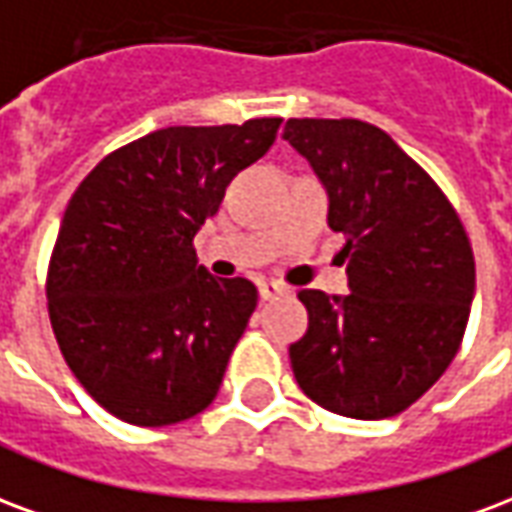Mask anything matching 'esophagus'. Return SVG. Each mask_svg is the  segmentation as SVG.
<instances>
[{
	"mask_svg": "<svg viewBox=\"0 0 512 512\" xmlns=\"http://www.w3.org/2000/svg\"><path fill=\"white\" fill-rule=\"evenodd\" d=\"M257 290H260V299L263 301L279 299V296H285V293H288V288H285L282 282H260Z\"/></svg>",
	"mask_w": 512,
	"mask_h": 512,
	"instance_id": "esophagus-1",
	"label": "esophagus"
}]
</instances>
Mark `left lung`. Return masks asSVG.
<instances>
[{"label": "left lung", "mask_w": 512, "mask_h": 512, "mask_svg": "<svg viewBox=\"0 0 512 512\" xmlns=\"http://www.w3.org/2000/svg\"><path fill=\"white\" fill-rule=\"evenodd\" d=\"M285 139L326 186L351 288L299 293L310 326L290 345L293 376L326 411L395 417L461 348L474 299L469 235L436 180L381 128L293 117Z\"/></svg>", "instance_id": "obj_1"}]
</instances>
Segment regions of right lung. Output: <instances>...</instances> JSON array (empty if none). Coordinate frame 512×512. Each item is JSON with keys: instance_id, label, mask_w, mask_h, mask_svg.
<instances>
[{"instance_id": "obj_1", "label": "right lung", "mask_w": 512, "mask_h": 512, "mask_svg": "<svg viewBox=\"0 0 512 512\" xmlns=\"http://www.w3.org/2000/svg\"><path fill=\"white\" fill-rule=\"evenodd\" d=\"M279 126L161 128L73 191L46 277L51 329L73 376L117 419L161 428L213 403L257 288L197 266L194 235Z\"/></svg>"}]
</instances>
